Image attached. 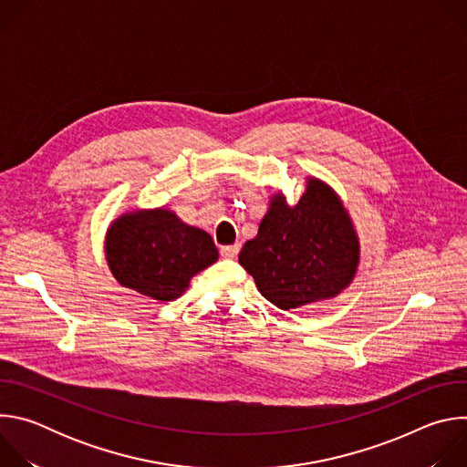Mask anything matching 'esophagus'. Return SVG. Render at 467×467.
I'll use <instances>...</instances> for the list:
<instances>
[{"instance_id": "esophagus-1", "label": "esophagus", "mask_w": 467, "mask_h": 467, "mask_svg": "<svg viewBox=\"0 0 467 467\" xmlns=\"http://www.w3.org/2000/svg\"><path fill=\"white\" fill-rule=\"evenodd\" d=\"M220 253H222V256H223V258H234V256L240 253V244L223 245V247L220 249Z\"/></svg>"}]
</instances>
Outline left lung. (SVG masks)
<instances>
[{"label":"left lung","instance_id":"8db88e82","mask_svg":"<svg viewBox=\"0 0 467 467\" xmlns=\"http://www.w3.org/2000/svg\"><path fill=\"white\" fill-rule=\"evenodd\" d=\"M238 262L265 299L290 310L338 296L355 277L358 242L337 193L310 179L296 207L274 195Z\"/></svg>","mask_w":467,"mask_h":467}]
</instances>
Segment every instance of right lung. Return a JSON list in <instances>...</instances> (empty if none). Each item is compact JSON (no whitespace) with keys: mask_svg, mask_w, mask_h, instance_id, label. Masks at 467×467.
<instances>
[{"mask_svg":"<svg viewBox=\"0 0 467 467\" xmlns=\"http://www.w3.org/2000/svg\"><path fill=\"white\" fill-rule=\"evenodd\" d=\"M105 253L119 285L159 301L182 296L190 279L218 260L211 234L164 209L118 218L109 229Z\"/></svg>","mask_w":467,"mask_h":467,"instance_id":"obj_1","label":"right lung"}]
</instances>
